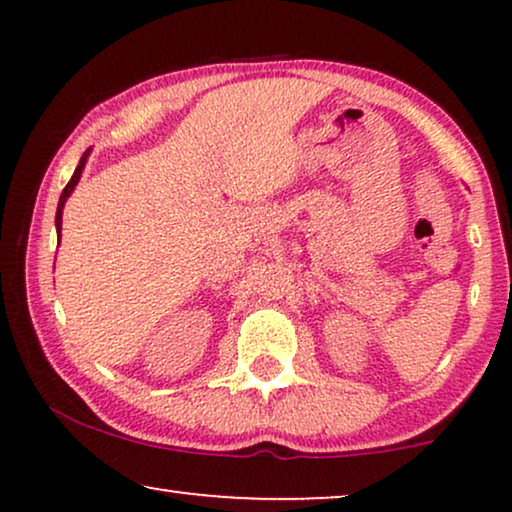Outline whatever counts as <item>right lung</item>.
<instances>
[{
  "mask_svg": "<svg viewBox=\"0 0 512 512\" xmlns=\"http://www.w3.org/2000/svg\"><path fill=\"white\" fill-rule=\"evenodd\" d=\"M88 156H90V149H88V151L83 153V156H81L79 165H76V170H74V174H72V179H69V184L65 186V191H62V195H60V202H58V212H55V228H58V240H60V228H62V209H65V202H67L69 195H72L74 186L79 184V179H81V172H83V167H86V160H88Z\"/></svg>",
  "mask_w": 512,
  "mask_h": 512,
  "instance_id": "1",
  "label": "right lung"
}]
</instances>
